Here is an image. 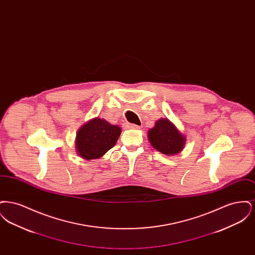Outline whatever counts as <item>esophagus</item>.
<instances>
[{
  "mask_svg": "<svg viewBox=\"0 0 255 255\" xmlns=\"http://www.w3.org/2000/svg\"><path fill=\"white\" fill-rule=\"evenodd\" d=\"M127 127H128V128H130V129H139V128H140L138 125L132 124V123H128V124H127Z\"/></svg>",
  "mask_w": 255,
  "mask_h": 255,
  "instance_id": "34e87169",
  "label": "esophagus"
}]
</instances>
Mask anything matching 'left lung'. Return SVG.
Returning <instances> with one entry per match:
<instances>
[{"instance_id": "1", "label": "left lung", "mask_w": 255, "mask_h": 255, "mask_svg": "<svg viewBox=\"0 0 255 255\" xmlns=\"http://www.w3.org/2000/svg\"><path fill=\"white\" fill-rule=\"evenodd\" d=\"M148 139L158 152L173 156L180 153L185 143L184 135L168 119H160L148 131Z\"/></svg>"}]
</instances>
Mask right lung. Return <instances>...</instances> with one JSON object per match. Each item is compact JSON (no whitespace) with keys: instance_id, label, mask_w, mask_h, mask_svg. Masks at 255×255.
<instances>
[{"instance_id":"1","label":"right lung","mask_w":255,"mask_h":255,"mask_svg":"<svg viewBox=\"0 0 255 255\" xmlns=\"http://www.w3.org/2000/svg\"><path fill=\"white\" fill-rule=\"evenodd\" d=\"M122 129L102 119H93L76 133V152L84 159L101 158L117 143Z\"/></svg>"}]
</instances>
